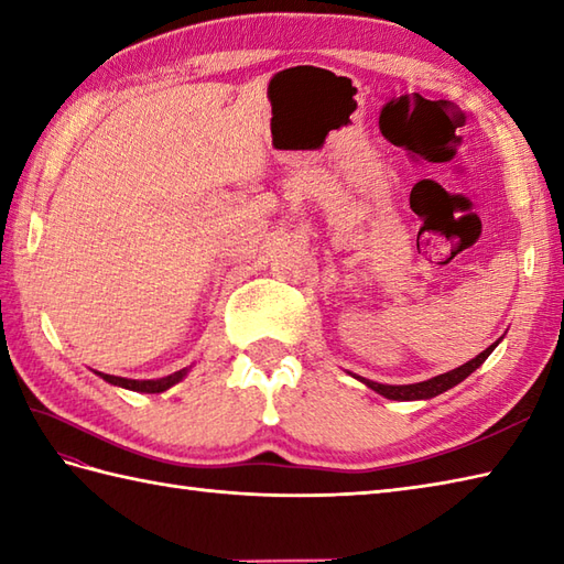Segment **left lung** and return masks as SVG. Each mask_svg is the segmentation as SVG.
Wrapping results in <instances>:
<instances>
[{
  "instance_id": "8db88e82",
  "label": "left lung",
  "mask_w": 564,
  "mask_h": 564,
  "mask_svg": "<svg viewBox=\"0 0 564 564\" xmlns=\"http://www.w3.org/2000/svg\"><path fill=\"white\" fill-rule=\"evenodd\" d=\"M497 344L487 346V349L480 356H475L473 361L463 364L460 368H453V370H448V373H441V376L431 378V380H424V382H414V386H382V382H373V380H366V378H358V376L356 378L361 380V382H366L370 390H376L378 394H382V398H388V400H400V402H406V400H431V398H436V394L451 390L453 386H458V382H463L467 376L473 373V370L480 368L487 361V356L495 351Z\"/></svg>"
}]
</instances>
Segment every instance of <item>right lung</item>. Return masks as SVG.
<instances>
[{"mask_svg":"<svg viewBox=\"0 0 564 564\" xmlns=\"http://www.w3.org/2000/svg\"><path fill=\"white\" fill-rule=\"evenodd\" d=\"M186 373H188V368H182V370H176V373L158 378V380H130V378H118V376H106V373H97V376H101L106 382H111V386L133 390V392H164L172 386H176L178 380H184Z\"/></svg>","mask_w":564,"mask_h":564,"instance_id":"add662e5","label":"right lung"}]
</instances>
